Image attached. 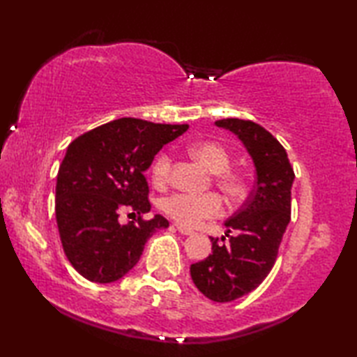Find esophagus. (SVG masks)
I'll use <instances>...</instances> for the list:
<instances>
[{"mask_svg":"<svg viewBox=\"0 0 357 357\" xmlns=\"http://www.w3.org/2000/svg\"><path fill=\"white\" fill-rule=\"evenodd\" d=\"M174 227L178 229V231H179L181 235H192V230H189V229L183 227V225H179V224H174Z\"/></svg>","mask_w":357,"mask_h":357,"instance_id":"1","label":"esophagus"}]
</instances>
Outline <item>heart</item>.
Masks as SVG:
<instances>
[{"label":"heart","instance_id":"1","mask_svg":"<svg viewBox=\"0 0 357 357\" xmlns=\"http://www.w3.org/2000/svg\"><path fill=\"white\" fill-rule=\"evenodd\" d=\"M188 152L192 158L203 163L208 172L213 173L214 183L229 200L236 202L245 197V179L241 174L229 169L231 158L224 146L214 141H197L189 146ZM169 173H172V155L168 152H162L152 162V181L158 188L165 185L169 179ZM162 209L184 227H197L203 220L220 216L222 200L214 192L203 195L173 194L162 202Z\"/></svg>","mask_w":357,"mask_h":357}]
</instances>
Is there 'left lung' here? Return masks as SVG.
Segmentation results:
<instances>
[{"instance_id":"left-lung-1","label":"left lung","mask_w":357,"mask_h":357,"mask_svg":"<svg viewBox=\"0 0 357 357\" xmlns=\"http://www.w3.org/2000/svg\"><path fill=\"white\" fill-rule=\"evenodd\" d=\"M214 123L238 137L256 167L251 195L224 224L229 243L211 238L213 254L190 265L197 289L209 301L224 303L256 289L273 268L291 220V189L296 174L286 149L259 123L243 119H222ZM230 231H234L231 237Z\"/></svg>"}]
</instances>
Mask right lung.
<instances>
[{
	"mask_svg": "<svg viewBox=\"0 0 357 357\" xmlns=\"http://www.w3.org/2000/svg\"><path fill=\"white\" fill-rule=\"evenodd\" d=\"M189 128L123 117L77 137L68 146L56 174L55 216L61 246L84 278L106 284L128 273L144 245L168 220H149V188L144 172L163 144ZM128 211V225L118 216Z\"/></svg>",
	"mask_w": 357,
	"mask_h": 357,
	"instance_id": "add662e5",
	"label": "right lung"
}]
</instances>
